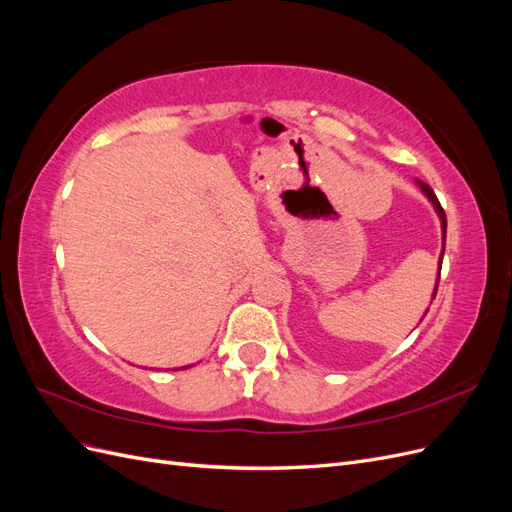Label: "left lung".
Returning <instances> with one entry per match:
<instances>
[{
    "label": "left lung",
    "instance_id": "left-lung-1",
    "mask_svg": "<svg viewBox=\"0 0 512 512\" xmlns=\"http://www.w3.org/2000/svg\"><path fill=\"white\" fill-rule=\"evenodd\" d=\"M416 185L418 188H421V192L427 196V200L429 203L433 205V209H436V213H438V218H440V224H442V252H440V267H442V258H444V245H446V213H444V209L440 207V203H438V198H436V194H433V190L429 188L427 183H423V181H418L416 179ZM438 282H440V271H438V280H436V288H433V294H431V301L436 299V292H438ZM427 312H429V307H427ZM427 312L423 314V318L427 316ZM421 318V320H423Z\"/></svg>",
    "mask_w": 512,
    "mask_h": 512
}]
</instances>
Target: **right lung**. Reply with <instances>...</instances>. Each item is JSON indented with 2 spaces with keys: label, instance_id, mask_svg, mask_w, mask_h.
I'll return each mask as SVG.
<instances>
[{
  "label": "right lung",
  "instance_id": "1",
  "mask_svg": "<svg viewBox=\"0 0 512 512\" xmlns=\"http://www.w3.org/2000/svg\"><path fill=\"white\" fill-rule=\"evenodd\" d=\"M188 367H190V365H185V367H181V369H188Z\"/></svg>",
  "mask_w": 512,
  "mask_h": 512
}]
</instances>
